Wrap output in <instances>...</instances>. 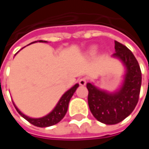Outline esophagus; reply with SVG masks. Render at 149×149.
<instances>
[{"label":"esophagus","instance_id":"obj_1","mask_svg":"<svg viewBox=\"0 0 149 149\" xmlns=\"http://www.w3.org/2000/svg\"><path fill=\"white\" fill-rule=\"evenodd\" d=\"M86 83H87L86 78H81V79H79V85H81V86H84V85L86 84Z\"/></svg>","mask_w":149,"mask_h":149}]
</instances>
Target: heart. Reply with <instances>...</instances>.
Masks as SVG:
<instances>
[{
    "label": "heart",
    "mask_w": 149,
    "mask_h": 149,
    "mask_svg": "<svg viewBox=\"0 0 149 149\" xmlns=\"http://www.w3.org/2000/svg\"><path fill=\"white\" fill-rule=\"evenodd\" d=\"M95 52H96V47H95V46L91 47L90 49H89V53H90V54H95Z\"/></svg>",
    "instance_id": "1"
}]
</instances>
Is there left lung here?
Here are the masks:
<instances>
[{
  "mask_svg": "<svg viewBox=\"0 0 149 149\" xmlns=\"http://www.w3.org/2000/svg\"><path fill=\"white\" fill-rule=\"evenodd\" d=\"M115 53L112 56L120 60L125 67V74L120 89L109 93L87 84L88 104L94 117L105 124H116L134 111L140 93L142 74L134 54L123 44L114 41Z\"/></svg>",
  "mask_w": 149,
  "mask_h": 149,
  "instance_id": "1",
  "label": "left lung"
}]
</instances>
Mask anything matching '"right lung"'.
I'll use <instances>...</instances> for the list:
<instances>
[{
	"instance_id": "add662e5",
	"label": "right lung",
	"mask_w": 149,
	"mask_h": 149,
	"mask_svg": "<svg viewBox=\"0 0 149 149\" xmlns=\"http://www.w3.org/2000/svg\"><path fill=\"white\" fill-rule=\"evenodd\" d=\"M35 42H37V41H35ZM39 42H47V41L39 40ZM32 43H34V42H32ZM78 87H79V84H76L69 90H67L65 93L62 95V97L60 98V100L57 103V104L54 108V109L50 113H49L47 115H45V116H44L42 118H35L28 117V116L25 115L23 113H21L19 110V109L14 104L15 108L22 117L24 118L25 119H26L28 122H30L31 124H33V125L37 126V127H40V128L49 127V126H52V125L58 123L63 118L65 117V115L66 114V112L68 110V106H69L70 100L71 97L74 95V93L75 92V90L77 89Z\"/></svg>"
}]
</instances>
